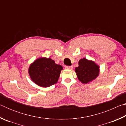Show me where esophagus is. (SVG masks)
I'll return each mask as SVG.
<instances>
[{"label": "esophagus", "instance_id": "1", "mask_svg": "<svg viewBox=\"0 0 126 126\" xmlns=\"http://www.w3.org/2000/svg\"><path fill=\"white\" fill-rule=\"evenodd\" d=\"M65 68L67 69H73V67L72 66H65Z\"/></svg>", "mask_w": 126, "mask_h": 126}]
</instances>
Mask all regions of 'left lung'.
<instances>
[{
    "instance_id": "obj_1",
    "label": "left lung",
    "mask_w": 126,
    "mask_h": 126,
    "mask_svg": "<svg viewBox=\"0 0 126 126\" xmlns=\"http://www.w3.org/2000/svg\"><path fill=\"white\" fill-rule=\"evenodd\" d=\"M78 64V67L75 68V72L78 79L83 83H88L99 75V66L94 62L84 58L79 61Z\"/></svg>"
}]
</instances>
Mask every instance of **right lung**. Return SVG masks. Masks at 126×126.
<instances>
[{"mask_svg": "<svg viewBox=\"0 0 126 126\" xmlns=\"http://www.w3.org/2000/svg\"><path fill=\"white\" fill-rule=\"evenodd\" d=\"M62 66L57 64L49 58H40L30 65L29 74L38 86L48 87L58 82Z\"/></svg>", "mask_w": 126, "mask_h": 126, "instance_id": "1", "label": "right lung"}]
</instances>
